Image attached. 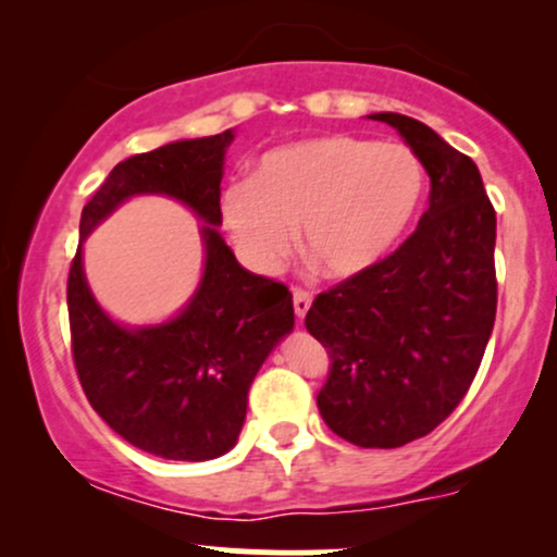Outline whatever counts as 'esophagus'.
<instances>
[{"instance_id":"esophagus-1","label":"esophagus","mask_w":557,"mask_h":557,"mask_svg":"<svg viewBox=\"0 0 557 557\" xmlns=\"http://www.w3.org/2000/svg\"><path fill=\"white\" fill-rule=\"evenodd\" d=\"M311 309V296L306 290H293V311H296L298 319H304L306 314H309Z\"/></svg>"}]
</instances>
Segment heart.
I'll return each mask as SVG.
<instances>
[{"label": "heart", "mask_w": 557, "mask_h": 557, "mask_svg": "<svg viewBox=\"0 0 557 557\" xmlns=\"http://www.w3.org/2000/svg\"><path fill=\"white\" fill-rule=\"evenodd\" d=\"M424 196L426 170L408 146L332 133L261 154L248 183L222 194L220 212L253 270H277L300 227L319 272L350 280L400 246Z\"/></svg>", "instance_id": "obj_1"}]
</instances>
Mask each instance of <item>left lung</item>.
Masks as SVG:
<instances>
[{"mask_svg":"<svg viewBox=\"0 0 557 557\" xmlns=\"http://www.w3.org/2000/svg\"><path fill=\"white\" fill-rule=\"evenodd\" d=\"M369 120L421 159L430 207L382 264L322 293L306 330L332 359L317 395L324 424L359 447H400L450 417L476 376L497 309V220L476 164L430 125Z\"/></svg>","mask_w":557,"mask_h":557,"instance_id":"left-lung-1","label":"left lung"}]
</instances>
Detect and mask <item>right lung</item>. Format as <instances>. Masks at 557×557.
<instances>
[{
  "label": "right lung",
  "instance_id": "1",
  "mask_svg": "<svg viewBox=\"0 0 557 557\" xmlns=\"http://www.w3.org/2000/svg\"><path fill=\"white\" fill-rule=\"evenodd\" d=\"M233 138L230 127L120 162L83 207L70 267V335L83 393L120 437L168 461H212L233 450L253 376L296 324L287 287L243 270L220 235V183ZM136 195L175 197L202 220L205 270L195 296L157 325L107 315L82 270L87 235Z\"/></svg>",
  "mask_w": 557,
  "mask_h": 557
}]
</instances>
